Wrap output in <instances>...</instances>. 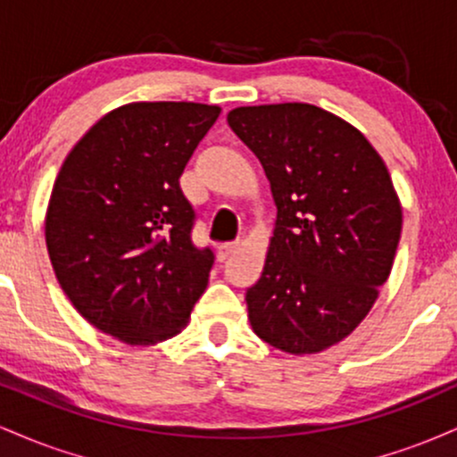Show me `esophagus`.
I'll return each mask as SVG.
<instances>
[{
  "label": "esophagus",
  "instance_id": "34e87169",
  "mask_svg": "<svg viewBox=\"0 0 457 457\" xmlns=\"http://www.w3.org/2000/svg\"><path fill=\"white\" fill-rule=\"evenodd\" d=\"M238 246H240V243H223L221 246H219V251H217L219 260H221V262L228 260L229 255L236 253V249H238Z\"/></svg>",
  "mask_w": 457,
  "mask_h": 457
}]
</instances>
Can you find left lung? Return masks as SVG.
I'll list each match as a JSON object with an SVG mask.
<instances>
[{
	"mask_svg": "<svg viewBox=\"0 0 457 457\" xmlns=\"http://www.w3.org/2000/svg\"><path fill=\"white\" fill-rule=\"evenodd\" d=\"M228 124L264 167L277 206L264 270L246 290L253 333L322 353L359 327L389 279L402 206L361 130L316 104L238 107Z\"/></svg>",
	"mask_w": 457,
	"mask_h": 457,
	"instance_id": "obj_1",
	"label": "left lung"
}]
</instances>
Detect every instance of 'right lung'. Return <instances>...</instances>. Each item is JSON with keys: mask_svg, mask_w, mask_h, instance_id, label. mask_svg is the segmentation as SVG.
<instances>
[{"mask_svg": "<svg viewBox=\"0 0 457 457\" xmlns=\"http://www.w3.org/2000/svg\"><path fill=\"white\" fill-rule=\"evenodd\" d=\"M221 109L130 103L77 141L55 178L46 249L92 327L130 345L174 337L208 286L211 246L193 245L180 176Z\"/></svg>", "mask_w": 457, "mask_h": 457, "instance_id": "add662e5", "label": "right lung"}]
</instances>
